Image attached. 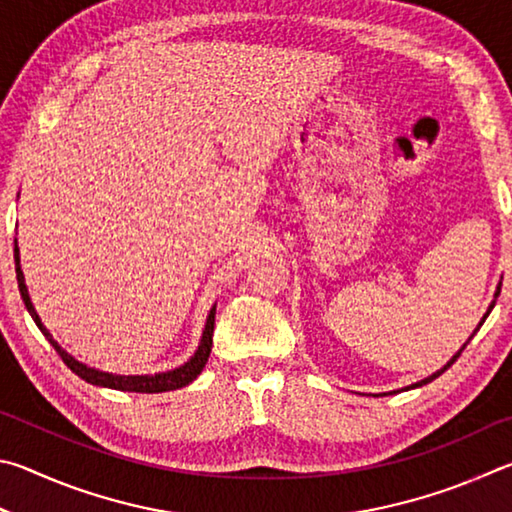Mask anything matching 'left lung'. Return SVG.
I'll list each match as a JSON object with an SVG mask.
<instances>
[{
  "instance_id": "1",
  "label": "left lung",
  "mask_w": 512,
  "mask_h": 512,
  "mask_svg": "<svg viewBox=\"0 0 512 512\" xmlns=\"http://www.w3.org/2000/svg\"><path fill=\"white\" fill-rule=\"evenodd\" d=\"M499 292H501V283L497 285V290H495V299H492V303H490V306H488V310H486V315H483V319L479 321V326H477V330H479V328L483 326V321H486V319H488V315H490V312H492V308H495V303H497V297H499ZM477 330H474V333H472V337H474V335H477ZM472 337H470V339H472ZM470 339H468V342H465V344H463V346L459 348V353H456V355L452 357V360H450V362H447V364L443 366V369H438L436 373H432V375H427V378H425V380H420V382H416V384H411V387H405V389H407V391H409V389H418V387H423V384H429V382H432V380H436V378H438V375H441V373H445V371H447V369H450V366H452V364L456 362V357H459V355H461V351H463V348L470 344ZM393 393H396V391H393Z\"/></svg>"
}]
</instances>
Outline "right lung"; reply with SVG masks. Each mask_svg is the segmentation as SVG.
I'll use <instances>...</instances> for the list:
<instances>
[{
	"label": "right lung",
	"instance_id": "add662e5",
	"mask_svg": "<svg viewBox=\"0 0 512 512\" xmlns=\"http://www.w3.org/2000/svg\"><path fill=\"white\" fill-rule=\"evenodd\" d=\"M15 272H17V285H20V294L26 310L33 317L35 326L42 330V335L49 339V344L56 348L58 355L62 357L71 371H74L78 378H83L85 382L94 384V387H105V389H116V391H132V393H161V391H175L182 389L186 384H191L197 375L202 373L204 364L209 362L211 355V346H213V324H215V306L209 310V317H206V324L202 330V339L197 344V351L191 355V360H186L182 366L177 369H170L164 373H155V375H116V373H107L101 369H94V366H87L83 362H78L74 355H69L65 348H62L53 335L44 328L42 319L38 312H35L31 297H29V288L24 283V272L20 265V247H17V238H15Z\"/></svg>",
	"mask_w": 512,
	"mask_h": 512
}]
</instances>
